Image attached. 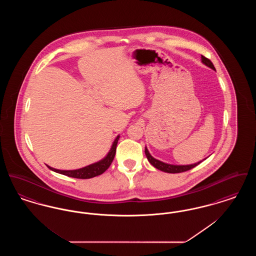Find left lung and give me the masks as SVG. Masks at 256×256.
I'll use <instances>...</instances> for the list:
<instances>
[{
    "mask_svg": "<svg viewBox=\"0 0 256 256\" xmlns=\"http://www.w3.org/2000/svg\"><path fill=\"white\" fill-rule=\"evenodd\" d=\"M202 62L206 65L207 67L211 68L212 70L216 71L213 63L211 61L209 60L206 58H204V56H202ZM145 154H146V158L148 160V162L156 169L162 170V172H169V174H178V172H186V170H191L193 169L194 167H196V165H198L200 162H202L204 159H202V161H198L196 163L194 164H189V165H174V164H169V163H165V162H162L158 159L154 158V156H152V154H150V152L148 150V148H145Z\"/></svg>",
    "mask_w": 256,
    "mask_h": 256,
    "instance_id": "8db88e82",
    "label": "left lung"
}]
</instances>
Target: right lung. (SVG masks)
<instances>
[{
  "label": "right lung",
  "mask_w": 256,
  "mask_h": 256,
  "mask_svg": "<svg viewBox=\"0 0 256 256\" xmlns=\"http://www.w3.org/2000/svg\"><path fill=\"white\" fill-rule=\"evenodd\" d=\"M119 138H120V135H118L115 138V140L112 143V146L110 148V152L104 158L100 159V161L95 162L93 164H90L86 167L76 169V170H58V169H54L50 166H48V168L50 170H54L56 172H58V174L70 176V178H74L86 180V178H91L100 176L110 168V166L114 159V156H115V154H116V146L118 144Z\"/></svg>",
  "instance_id": "add662e5"
}]
</instances>
